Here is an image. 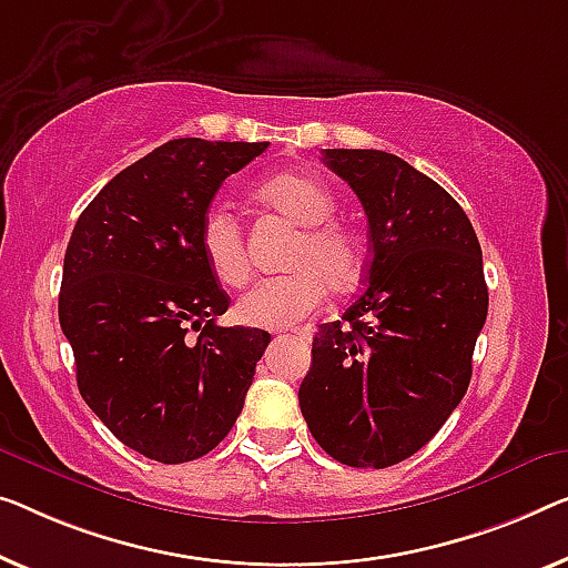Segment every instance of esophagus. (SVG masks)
Wrapping results in <instances>:
<instances>
[{
    "mask_svg": "<svg viewBox=\"0 0 568 568\" xmlns=\"http://www.w3.org/2000/svg\"><path fill=\"white\" fill-rule=\"evenodd\" d=\"M283 336H291V338H303V342H308V338H311V334L306 332V328H298V332H293V334H283Z\"/></svg>",
    "mask_w": 568,
    "mask_h": 568,
    "instance_id": "esophagus-1",
    "label": "esophagus"
}]
</instances>
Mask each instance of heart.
Masks as SVG:
<instances>
[{
  "instance_id": "obj_1",
  "label": "heart",
  "mask_w": 568,
  "mask_h": 568,
  "mask_svg": "<svg viewBox=\"0 0 568 568\" xmlns=\"http://www.w3.org/2000/svg\"><path fill=\"white\" fill-rule=\"evenodd\" d=\"M252 199L287 222L301 226L287 252L291 273L265 277L236 303L242 324L257 328H293L324 301L326 285L346 291L359 277L362 242L349 226L332 219L336 199L321 178L303 171H283L252 189ZM199 247L211 275L226 287H240L250 277L242 226L230 211H206Z\"/></svg>"
}]
</instances>
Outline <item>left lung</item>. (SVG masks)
Wrapping results in <instances>:
<instances>
[{
	"label": "left lung",
	"mask_w": 568,
	"mask_h": 568,
	"mask_svg": "<svg viewBox=\"0 0 568 568\" xmlns=\"http://www.w3.org/2000/svg\"><path fill=\"white\" fill-rule=\"evenodd\" d=\"M324 160L365 206L372 257L365 291L318 326L301 413L336 462L385 469L426 446L467 393L489 301L481 247L459 203L403 158Z\"/></svg>",
	"instance_id": "left-lung-1"
}]
</instances>
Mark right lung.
<instances>
[{"label": "right lung", "mask_w": 568, "mask_h": 568, "mask_svg": "<svg viewBox=\"0 0 568 568\" xmlns=\"http://www.w3.org/2000/svg\"><path fill=\"white\" fill-rule=\"evenodd\" d=\"M267 145L165 142L114 175L73 226L58 318L79 390L148 459L183 464L219 446L270 344L262 328L216 326L232 301L199 247L216 191Z\"/></svg>", "instance_id": "obj_1"}]
</instances>
